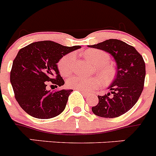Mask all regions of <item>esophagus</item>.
<instances>
[{"instance_id": "1", "label": "esophagus", "mask_w": 156, "mask_h": 156, "mask_svg": "<svg viewBox=\"0 0 156 156\" xmlns=\"http://www.w3.org/2000/svg\"><path fill=\"white\" fill-rule=\"evenodd\" d=\"M80 91H82V93H83L85 96H90V95H92L93 93H90V92H87V91H84V90H80Z\"/></svg>"}]
</instances>
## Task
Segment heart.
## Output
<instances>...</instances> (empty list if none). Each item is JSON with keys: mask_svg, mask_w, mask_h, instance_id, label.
I'll list each match as a JSON object with an SVG mask.
<instances>
[{"mask_svg": "<svg viewBox=\"0 0 156 156\" xmlns=\"http://www.w3.org/2000/svg\"><path fill=\"white\" fill-rule=\"evenodd\" d=\"M84 56L97 65V71L100 74L104 85H108L115 78V68L111 63L110 56L107 52L98 49H88L83 53ZM58 68L63 76H68L74 68V55L67 54L60 59ZM70 88L79 90H92L101 85V80L98 77H82L73 75L67 81Z\"/></svg>", "mask_w": 156, "mask_h": 156, "instance_id": "obj_1", "label": "heart"}]
</instances>
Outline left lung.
Listing matches in <instances>:
<instances>
[{"label": "left lung", "instance_id": "1", "mask_svg": "<svg viewBox=\"0 0 156 156\" xmlns=\"http://www.w3.org/2000/svg\"><path fill=\"white\" fill-rule=\"evenodd\" d=\"M89 47L111 54L117 65L116 77L108 87L111 92L98 96V104L92 111L100 117H119L134 106L143 91L146 74L143 57L134 47L117 39Z\"/></svg>", "mask_w": 156, "mask_h": 156}]
</instances>
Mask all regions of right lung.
<instances>
[{"label": "right lung", "mask_w": 156, "mask_h": 156, "mask_svg": "<svg viewBox=\"0 0 156 156\" xmlns=\"http://www.w3.org/2000/svg\"><path fill=\"white\" fill-rule=\"evenodd\" d=\"M81 48L63 46L51 41L31 43L19 51L10 73L15 97L28 115L41 119L54 118L66 108L72 89L50 92L47 82L64 85L57 63L63 55Z\"/></svg>", "instance_id": "right-lung-1"}]
</instances>
